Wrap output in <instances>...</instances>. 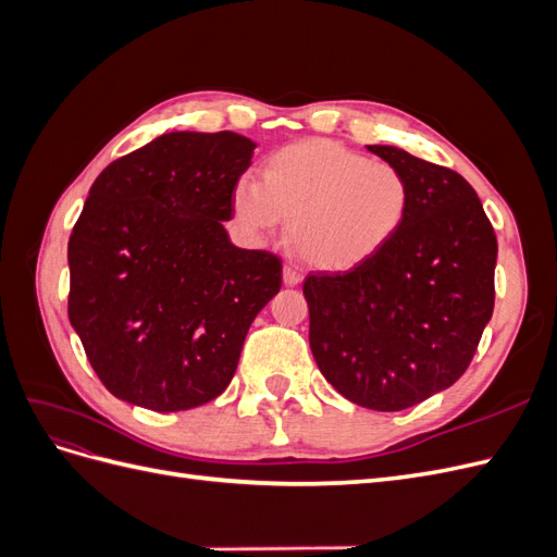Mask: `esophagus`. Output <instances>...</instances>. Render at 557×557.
I'll list each match as a JSON object with an SVG mask.
<instances>
[{"mask_svg": "<svg viewBox=\"0 0 557 557\" xmlns=\"http://www.w3.org/2000/svg\"><path fill=\"white\" fill-rule=\"evenodd\" d=\"M283 283L288 285V288H295V285H299V283H301L299 269L293 267V264H285V267H283Z\"/></svg>", "mask_w": 557, "mask_h": 557, "instance_id": "1", "label": "esophagus"}]
</instances>
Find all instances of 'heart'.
I'll list each match as a JSON object with an SVG mask.
<instances>
[{
	"label": "heart",
	"mask_w": 557,
	"mask_h": 557,
	"mask_svg": "<svg viewBox=\"0 0 557 557\" xmlns=\"http://www.w3.org/2000/svg\"><path fill=\"white\" fill-rule=\"evenodd\" d=\"M411 209V183L385 160L334 141L307 139L274 150L262 183L242 176L232 211L256 234L290 221L297 252L323 272H348L391 244Z\"/></svg>",
	"instance_id": "b5f03b06"
}]
</instances>
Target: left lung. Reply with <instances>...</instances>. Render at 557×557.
<instances>
[{
  "mask_svg": "<svg viewBox=\"0 0 557 557\" xmlns=\"http://www.w3.org/2000/svg\"><path fill=\"white\" fill-rule=\"evenodd\" d=\"M411 183V209L379 256L309 276V344L346 399L401 411L442 393L474 358L495 307L497 239L474 188L397 146H367Z\"/></svg>",
  "mask_w": 557,
  "mask_h": 557,
  "instance_id": "8db88e82",
  "label": "left lung"
}]
</instances>
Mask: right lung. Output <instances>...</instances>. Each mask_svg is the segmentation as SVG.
Returning a JSON list of instances; mask_svg holds the SVG:
<instances>
[{"label": "right lung", "mask_w": 557, "mask_h": 557, "mask_svg": "<svg viewBox=\"0 0 557 557\" xmlns=\"http://www.w3.org/2000/svg\"><path fill=\"white\" fill-rule=\"evenodd\" d=\"M258 144L166 132L97 176L66 248L70 320L117 399L195 409L237 372L248 327L281 290V260L223 223Z\"/></svg>", "instance_id": "1"}]
</instances>
